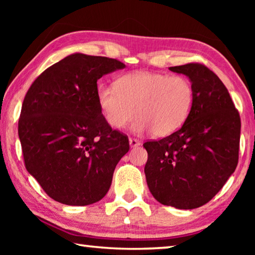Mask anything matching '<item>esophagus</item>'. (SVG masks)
Segmentation results:
<instances>
[{
	"label": "esophagus",
	"instance_id": "1",
	"mask_svg": "<svg viewBox=\"0 0 255 255\" xmlns=\"http://www.w3.org/2000/svg\"><path fill=\"white\" fill-rule=\"evenodd\" d=\"M129 145H130V147H137L140 145V141L135 139V138H129Z\"/></svg>",
	"mask_w": 255,
	"mask_h": 255
}]
</instances>
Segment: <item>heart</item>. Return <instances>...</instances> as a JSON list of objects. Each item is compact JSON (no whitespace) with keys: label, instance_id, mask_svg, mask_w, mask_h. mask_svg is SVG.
I'll use <instances>...</instances> for the list:
<instances>
[{"label":"heart","instance_id":"1","mask_svg":"<svg viewBox=\"0 0 255 255\" xmlns=\"http://www.w3.org/2000/svg\"><path fill=\"white\" fill-rule=\"evenodd\" d=\"M97 102L112 129H122L135 118L136 133L152 131L165 137L178 130L195 105V88L183 75L133 72L119 76L115 85L101 84Z\"/></svg>","mask_w":255,"mask_h":255}]
</instances>
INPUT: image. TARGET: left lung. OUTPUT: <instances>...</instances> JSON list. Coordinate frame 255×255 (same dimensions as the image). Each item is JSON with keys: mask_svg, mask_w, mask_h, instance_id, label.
<instances>
[{"mask_svg": "<svg viewBox=\"0 0 255 255\" xmlns=\"http://www.w3.org/2000/svg\"><path fill=\"white\" fill-rule=\"evenodd\" d=\"M170 71L192 82L195 105L179 130L144 143V171L158 202L193 209L213 199L235 171L241 118L226 86L208 67L190 63Z\"/></svg>", "mask_w": 255, "mask_h": 255, "instance_id": "left-lung-1", "label": "left lung"}]
</instances>
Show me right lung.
Instances as JSON below:
<instances>
[{"label":"right lung","mask_w":255,"mask_h":255,"mask_svg":"<svg viewBox=\"0 0 255 255\" xmlns=\"http://www.w3.org/2000/svg\"><path fill=\"white\" fill-rule=\"evenodd\" d=\"M125 66L72 54L42 72L25 94L18 127L24 165L51 199L86 206L107 195L129 141L103 119L97 82Z\"/></svg>","instance_id":"1"}]
</instances>
